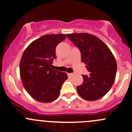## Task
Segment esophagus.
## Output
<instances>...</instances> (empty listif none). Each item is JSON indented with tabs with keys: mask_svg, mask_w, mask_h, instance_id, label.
<instances>
[{
	"mask_svg": "<svg viewBox=\"0 0 132 132\" xmlns=\"http://www.w3.org/2000/svg\"><path fill=\"white\" fill-rule=\"evenodd\" d=\"M68 75L69 77H73V76L75 75V73H68Z\"/></svg>",
	"mask_w": 132,
	"mask_h": 132,
	"instance_id": "34e87169",
	"label": "esophagus"
}]
</instances>
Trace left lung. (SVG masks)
Here are the masks:
<instances>
[{"label":"left lung","instance_id":"8db88e82","mask_svg":"<svg viewBox=\"0 0 132 132\" xmlns=\"http://www.w3.org/2000/svg\"><path fill=\"white\" fill-rule=\"evenodd\" d=\"M67 37L81 52L89 75H82L84 82L77 86L78 94L87 101L102 97L111 88L117 71L116 59L109 47L95 36L72 33Z\"/></svg>","mask_w":132,"mask_h":132}]
</instances>
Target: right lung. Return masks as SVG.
Listing matches in <instances>:
<instances>
[{
  "label": "right lung",
  "instance_id": "right-lung-1",
  "mask_svg": "<svg viewBox=\"0 0 132 132\" xmlns=\"http://www.w3.org/2000/svg\"><path fill=\"white\" fill-rule=\"evenodd\" d=\"M64 34L45 35L32 42L23 52L19 71L26 92L39 102H51L59 97L66 73L52 70L56 46L66 38Z\"/></svg>",
  "mask_w": 132,
  "mask_h": 132
}]
</instances>
